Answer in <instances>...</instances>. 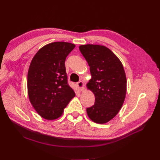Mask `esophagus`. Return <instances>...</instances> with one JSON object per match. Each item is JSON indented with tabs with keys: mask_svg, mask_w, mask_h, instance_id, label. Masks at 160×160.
I'll return each instance as SVG.
<instances>
[{
	"mask_svg": "<svg viewBox=\"0 0 160 160\" xmlns=\"http://www.w3.org/2000/svg\"><path fill=\"white\" fill-rule=\"evenodd\" d=\"M78 87L80 88V90L81 91H83L84 90V82H82V81H80V82H78L77 83Z\"/></svg>",
	"mask_w": 160,
	"mask_h": 160,
	"instance_id": "34e87169",
	"label": "esophagus"
}]
</instances>
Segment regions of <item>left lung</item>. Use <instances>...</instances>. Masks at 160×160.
<instances>
[{
	"label": "left lung",
	"instance_id": "left-lung-1",
	"mask_svg": "<svg viewBox=\"0 0 160 160\" xmlns=\"http://www.w3.org/2000/svg\"><path fill=\"white\" fill-rule=\"evenodd\" d=\"M90 67L88 89L95 96V104L87 108L90 120L98 124L111 120L123 105L127 93V77L123 65L116 55L100 45L79 47Z\"/></svg>",
	"mask_w": 160,
	"mask_h": 160
}]
</instances>
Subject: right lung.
I'll use <instances>...</instances> for the list:
<instances>
[{"label":"right lung","mask_w":160,"mask_h":160,"mask_svg":"<svg viewBox=\"0 0 160 160\" xmlns=\"http://www.w3.org/2000/svg\"><path fill=\"white\" fill-rule=\"evenodd\" d=\"M75 47L67 42L47 44L38 50L30 63L28 74L29 101L40 116L46 120L60 118L76 95L67 83L64 64Z\"/></svg>","instance_id":"right-lung-1"}]
</instances>
